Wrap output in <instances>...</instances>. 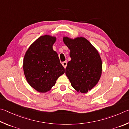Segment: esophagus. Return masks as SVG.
<instances>
[{
  "label": "esophagus",
  "instance_id": "esophagus-1",
  "mask_svg": "<svg viewBox=\"0 0 129 129\" xmlns=\"http://www.w3.org/2000/svg\"><path fill=\"white\" fill-rule=\"evenodd\" d=\"M67 64V62H66V61H64V62H62V65L63 66V67H64V68H66V67Z\"/></svg>",
  "mask_w": 129,
  "mask_h": 129
}]
</instances>
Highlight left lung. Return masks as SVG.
Returning a JSON list of instances; mask_svg holds the SVG:
<instances>
[{
    "instance_id": "obj_1",
    "label": "left lung",
    "mask_w": 129,
    "mask_h": 129,
    "mask_svg": "<svg viewBox=\"0 0 129 129\" xmlns=\"http://www.w3.org/2000/svg\"><path fill=\"white\" fill-rule=\"evenodd\" d=\"M70 50L71 60L67 63L66 75L76 91L87 93L98 83L102 71L100 55L94 46L84 37L72 40L63 38Z\"/></svg>"
}]
</instances>
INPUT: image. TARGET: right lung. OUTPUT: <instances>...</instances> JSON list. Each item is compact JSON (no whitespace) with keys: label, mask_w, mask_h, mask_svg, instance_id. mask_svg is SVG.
Returning <instances> with one entry per match:
<instances>
[{"label":"right lung","mask_w":129,"mask_h":129,"mask_svg":"<svg viewBox=\"0 0 129 129\" xmlns=\"http://www.w3.org/2000/svg\"><path fill=\"white\" fill-rule=\"evenodd\" d=\"M56 37L42 36L30 45L24 56L23 69L27 82L36 91L44 93L55 85L64 73L58 54L53 49Z\"/></svg>","instance_id":"add662e5"}]
</instances>
